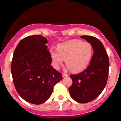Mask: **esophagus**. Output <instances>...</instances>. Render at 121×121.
Segmentation results:
<instances>
[{
  "label": "esophagus",
  "mask_w": 121,
  "mask_h": 121,
  "mask_svg": "<svg viewBox=\"0 0 121 121\" xmlns=\"http://www.w3.org/2000/svg\"><path fill=\"white\" fill-rule=\"evenodd\" d=\"M62 76H63V78L67 77V76H68V74H66V73H63V74H62Z\"/></svg>",
  "instance_id": "1"
}]
</instances>
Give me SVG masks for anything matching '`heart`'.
Wrapping results in <instances>:
<instances>
[{"label": "heart", "mask_w": 121, "mask_h": 121, "mask_svg": "<svg viewBox=\"0 0 121 121\" xmlns=\"http://www.w3.org/2000/svg\"><path fill=\"white\" fill-rule=\"evenodd\" d=\"M92 51L90 43L74 39L59 44L57 49H51L50 54L55 69L60 68L66 59L67 67L73 72L78 73L88 66L92 58Z\"/></svg>", "instance_id": "obj_1"}]
</instances>
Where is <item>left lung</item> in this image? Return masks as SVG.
I'll return each instance as SVG.
<instances>
[{
	"label": "left lung",
	"instance_id": "obj_1",
	"mask_svg": "<svg viewBox=\"0 0 121 121\" xmlns=\"http://www.w3.org/2000/svg\"><path fill=\"white\" fill-rule=\"evenodd\" d=\"M91 44L94 54L86 70L70 75L73 81L69 87L72 99L80 103H86L99 97L106 86L109 75V60L101 42L90 36L81 37Z\"/></svg>",
	"mask_w": 121,
	"mask_h": 121
}]
</instances>
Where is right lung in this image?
Returning a JSON list of instances; mask_svg holds the SVG:
<instances>
[{
  "instance_id": "add662e5",
  "label": "right lung",
  "mask_w": 121,
  "mask_h": 121,
  "mask_svg": "<svg viewBox=\"0 0 121 121\" xmlns=\"http://www.w3.org/2000/svg\"><path fill=\"white\" fill-rule=\"evenodd\" d=\"M41 35L20 40L13 52L11 73L13 84L22 99L40 104L51 96L54 86L63 79L61 73L51 65V57Z\"/></svg>"
}]
</instances>
